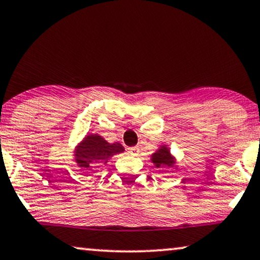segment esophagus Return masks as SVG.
Here are the masks:
<instances>
[{
  "instance_id": "obj_1",
  "label": "esophagus",
  "mask_w": 260,
  "mask_h": 260,
  "mask_svg": "<svg viewBox=\"0 0 260 260\" xmlns=\"http://www.w3.org/2000/svg\"><path fill=\"white\" fill-rule=\"evenodd\" d=\"M129 153H130L131 155H138V153H139V147H138V146L129 147Z\"/></svg>"
}]
</instances>
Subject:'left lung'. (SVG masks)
Returning a JSON list of instances; mask_svg holds the SVG:
<instances>
[{"label": "left lung", "instance_id": "1", "mask_svg": "<svg viewBox=\"0 0 260 260\" xmlns=\"http://www.w3.org/2000/svg\"><path fill=\"white\" fill-rule=\"evenodd\" d=\"M152 161L155 164V167L172 166L174 162L169 149L165 146H161V149H159L157 152L152 154Z\"/></svg>", "mask_w": 260, "mask_h": 260}]
</instances>
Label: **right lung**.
I'll return each mask as SVG.
<instances>
[{
	"instance_id": "1",
	"label": "right lung",
	"mask_w": 260,
	"mask_h": 260,
	"mask_svg": "<svg viewBox=\"0 0 260 260\" xmlns=\"http://www.w3.org/2000/svg\"><path fill=\"white\" fill-rule=\"evenodd\" d=\"M124 151L119 143L109 144L101 136L90 135L83 139V142L75 151V161L81 169H98L114 154Z\"/></svg>"
}]
</instances>
